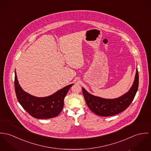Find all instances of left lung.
Returning <instances> with one entry per match:
<instances>
[{
  "instance_id": "8db88e82",
  "label": "left lung",
  "mask_w": 151,
  "mask_h": 151,
  "mask_svg": "<svg viewBox=\"0 0 151 151\" xmlns=\"http://www.w3.org/2000/svg\"><path fill=\"white\" fill-rule=\"evenodd\" d=\"M139 76L137 68L134 82L130 90L123 96L114 99H106L90 94L83 87L82 92L86 102L95 114L101 116H109L117 115L129 107L133 100L138 90Z\"/></svg>"
}]
</instances>
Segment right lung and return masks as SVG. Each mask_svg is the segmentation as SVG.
<instances>
[{"label":"right lung","instance_id":"obj_1","mask_svg":"<svg viewBox=\"0 0 151 151\" xmlns=\"http://www.w3.org/2000/svg\"><path fill=\"white\" fill-rule=\"evenodd\" d=\"M72 85H68L49 96L35 97L21 88L15 70L14 87L17 100L30 115L36 119H50L58 115L63 109L64 98Z\"/></svg>","mask_w":151,"mask_h":151}]
</instances>
